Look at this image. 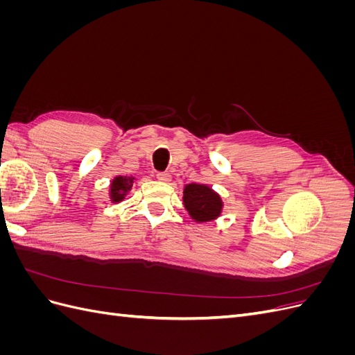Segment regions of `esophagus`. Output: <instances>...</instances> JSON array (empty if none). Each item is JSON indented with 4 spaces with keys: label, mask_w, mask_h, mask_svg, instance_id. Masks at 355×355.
I'll return each instance as SVG.
<instances>
[{
    "label": "esophagus",
    "mask_w": 355,
    "mask_h": 355,
    "mask_svg": "<svg viewBox=\"0 0 355 355\" xmlns=\"http://www.w3.org/2000/svg\"><path fill=\"white\" fill-rule=\"evenodd\" d=\"M157 179L161 180V182H170L171 176H170V173H166V171H158Z\"/></svg>",
    "instance_id": "34e87169"
}]
</instances>
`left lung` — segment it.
<instances>
[{
    "label": "left lung",
    "instance_id": "obj_1",
    "mask_svg": "<svg viewBox=\"0 0 355 355\" xmlns=\"http://www.w3.org/2000/svg\"><path fill=\"white\" fill-rule=\"evenodd\" d=\"M184 206L198 223L218 219L223 209V201L216 191L204 184H188L184 187Z\"/></svg>",
    "mask_w": 355,
    "mask_h": 355
}]
</instances>
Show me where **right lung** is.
Instances as JSON below:
<instances>
[{
  "instance_id": "1",
  "label": "right lung",
  "mask_w": 355,
  "mask_h": 355,
  "mask_svg": "<svg viewBox=\"0 0 355 355\" xmlns=\"http://www.w3.org/2000/svg\"><path fill=\"white\" fill-rule=\"evenodd\" d=\"M136 178L133 176H115L110 185V198L112 202H120L130 192L133 182Z\"/></svg>"
}]
</instances>
